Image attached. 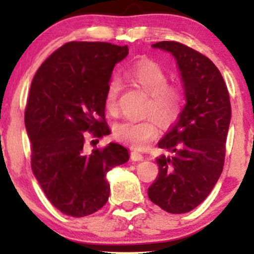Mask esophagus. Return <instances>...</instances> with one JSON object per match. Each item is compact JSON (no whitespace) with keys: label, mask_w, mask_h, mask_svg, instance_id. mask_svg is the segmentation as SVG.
Here are the masks:
<instances>
[{"label":"esophagus","mask_w":254,"mask_h":254,"mask_svg":"<svg viewBox=\"0 0 254 254\" xmlns=\"http://www.w3.org/2000/svg\"><path fill=\"white\" fill-rule=\"evenodd\" d=\"M130 157L134 162H140V161H142V159H143V155L140 154V152H137V151H131Z\"/></svg>","instance_id":"obj_1"}]
</instances>
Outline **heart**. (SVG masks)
Segmentation results:
<instances>
[{"label":"heart","instance_id":"obj_1","mask_svg":"<svg viewBox=\"0 0 254 254\" xmlns=\"http://www.w3.org/2000/svg\"><path fill=\"white\" fill-rule=\"evenodd\" d=\"M126 77L131 84L147 93L144 112L154 117L159 126L168 128L178 120L184 107V93L179 86L169 84L168 74L158 64L154 62L137 64ZM119 92V82H111L105 95V105L110 113L117 112ZM153 120L145 118L120 121L113 127L114 137L134 149L144 148L157 136V125Z\"/></svg>","mask_w":254,"mask_h":254}]
</instances>
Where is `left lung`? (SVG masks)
Here are the masks:
<instances>
[{
    "instance_id": "1",
    "label": "left lung",
    "mask_w": 254,
    "mask_h": 254,
    "mask_svg": "<svg viewBox=\"0 0 254 254\" xmlns=\"http://www.w3.org/2000/svg\"><path fill=\"white\" fill-rule=\"evenodd\" d=\"M151 47L175 58L186 104L158 142L170 154L156 158L159 172L148 196L168 213H189L209 195L223 170L231 120L229 92L216 65L199 52L176 41Z\"/></svg>"
}]
</instances>
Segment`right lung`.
I'll use <instances>...</instances> for the list:
<instances>
[{
    "instance_id": "obj_1",
    "label": "right lung",
    "mask_w": 254,
    "mask_h": 254,
    "mask_svg": "<svg viewBox=\"0 0 254 254\" xmlns=\"http://www.w3.org/2000/svg\"><path fill=\"white\" fill-rule=\"evenodd\" d=\"M127 46L71 41L40 65L25 109L31 166L45 195L61 213L83 217L99 210L110 196L106 175L129 159L111 142L86 150L85 133L107 135L105 95L114 65Z\"/></svg>"
}]
</instances>
